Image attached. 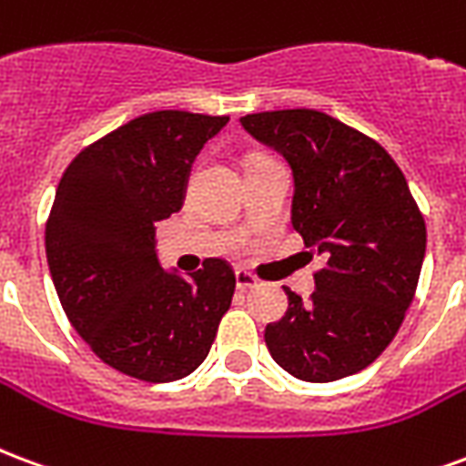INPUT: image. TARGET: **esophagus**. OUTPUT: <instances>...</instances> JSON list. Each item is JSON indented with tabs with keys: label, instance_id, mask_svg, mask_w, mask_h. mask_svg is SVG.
<instances>
[{
	"label": "esophagus",
	"instance_id": "34e87169",
	"mask_svg": "<svg viewBox=\"0 0 466 466\" xmlns=\"http://www.w3.org/2000/svg\"><path fill=\"white\" fill-rule=\"evenodd\" d=\"M234 277H237V289H239V292H249V289H257V287H259L257 277L249 272H244V269H237Z\"/></svg>",
	"mask_w": 466,
	"mask_h": 466
}]
</instances>
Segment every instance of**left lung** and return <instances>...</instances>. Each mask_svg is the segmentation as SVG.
I'll use <instances>...</instances> for the list:
<instances>
[{"mask_svg":"<svg viewBox=\"0 0 466 466\" xmlns=\"http://www.w3.org/2000/svg\"><path fill=\"white\" fill-rule=\"evenodd\" d=\"M239 122L289 164L292 227L324 257L309 299L284 287L289 307L267 324V350L297 380L357 374L387 350L414 299L427 249L420 207L384 147L334 116L279 109Z\"/></svg>","mask_w":466,"mask_h":466,"instance_id":"obj_1","label":"left lung"}]
</instances>
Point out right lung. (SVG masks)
Segmentation results:
<instances>
[{
	"mask_svg": "<svg viewBox=\"0 0 466 466\" xmlns=\"http://www.w3.org/2000/svg\"><path fill=\"white\" fill-rule=\"evenodd\" d=\"M227 122L177 109L137 116L76 154L56 187L46 262L59 302L96 357L134 380L192 374L232 304L224 259L187 279L157 254V222L182 209L197 154Z\"/></svg>",
	"mask_w": 466,
	"mask_h": 466,
	"instance_id": "add662e5",
	"label": "right lung"
}]
</instances>
